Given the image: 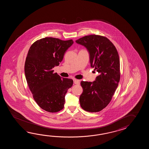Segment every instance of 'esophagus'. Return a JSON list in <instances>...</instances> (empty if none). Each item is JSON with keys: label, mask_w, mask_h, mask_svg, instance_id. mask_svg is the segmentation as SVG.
Wrapping results in <instances>:
<instances>
[{"label": "esophagus", "mask_w": 149, "mask_h": 149, "mask_svg": "<svg viewBox=\"0 0 149 149\" xmlns=\"http://www.w3.org/2000/svg\"><path fill=\"white\" fill-rule=\"evenodd\" d=\"M73 82H74V84H75L76 85H79L80 84V81H79V80L73 79Z\"/></svg>", "instance_id": "34e87169"}]
</instances>
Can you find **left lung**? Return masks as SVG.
<instances>
[{
    "instance_id": "8db88e82",
    "label": "left lung",
    "mask_w": 149,
    "mask_h": 149,
    "mask_svg": "<svg viewBox=\"0 0 149 149\" xmlns=\"http://www.w3.org/2000/svg\"><path fill=\"white\" fill-rule=\"evenodd\" d=\"M76 42L86 48L91 66L99 75L93 82L81 81L83 92L79 97L81 107L86 111H101L110 102L120 78V60L114 45L98 35L86 36Z\"/></svg>"
}]
</instances>
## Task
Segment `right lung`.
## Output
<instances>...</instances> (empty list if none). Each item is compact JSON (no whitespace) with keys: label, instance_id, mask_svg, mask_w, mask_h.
Here are the masks:
<instances>
[{"label":"right lung","instance_id":"obj_1","mask_svg":"<svg viewBox=\"0 0 149 149\" xmlns=\"http://www.w3.org/2000/svg\"><path fill=\"white\" fill-rule=\"evenodd\" d=\"M72 39L46 37L32 45L26 57L24 72L29 87L37 104L49 112L62 110L65 96L73 80L62 78L53 69L59 65Z\"/></svg>","mask_w":149,"mask_h":149}]
</instances>
